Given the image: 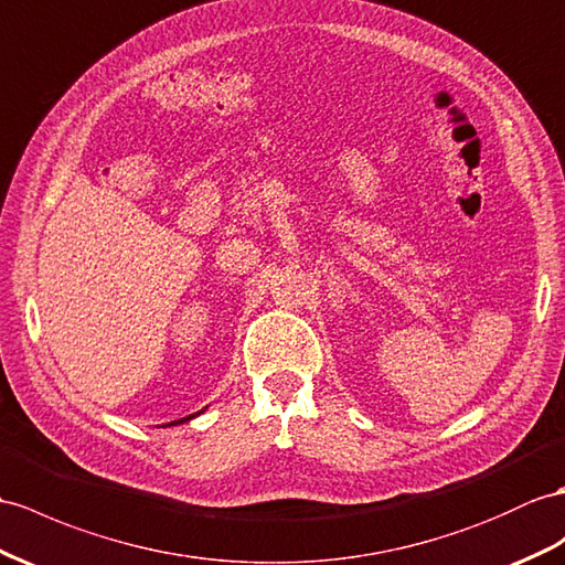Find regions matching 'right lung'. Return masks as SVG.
I'll use <instances>...</instances> for the list:
<instances>
[{"mask_svg":"<svg viewBox=\"0 0 565 565\" xmlns=\"http://www.w3.org/2000/svg\"><path fill=\"white\" fill-rule=\"evenodd\" d=\"M191 417H194V415H189V417H184V419H177V422H170V424H182V422H189Z\"/></svg>","mask_w":565,"mask_h":565,"instance_id":"add662e5","label":"right lung"}]
</instances>
